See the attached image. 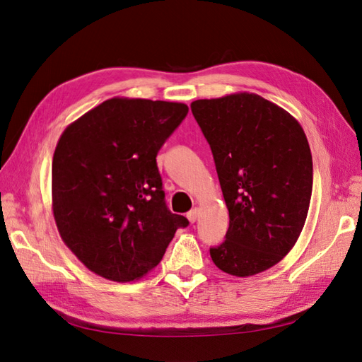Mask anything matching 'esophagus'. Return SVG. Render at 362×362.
I'll use <instances>...</instances> for the list:
<instances>
[{"mask_svg": "<svg viewBox=\"0 0 362 362\" xmlns=\"http://www.w3.org/2000/svg\"><path fill=\"white\" fill-rule=\"evenodd\" d=\"M198 216H199V210H198V208H193V210H190V211L187 213V218L190 221V223H194L196 218H198Z\"/></svg>", "mask_w": 362, "mask_h": 362, "instance_id": "obj_1", "label": "esophagus"}]
</instances>
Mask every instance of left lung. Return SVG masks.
Listing matches in <instances>:
<instances>
[{"label": "left lung", "mask_w": 362, "mask_h": 362, "mask_svg": "<svg viewBox=\"0 0 362 362\" xmlns=\"http://www.w3.org/2000/svg\"><path fill=\"white\" fill-rule=\"evenodd\" d=\"M211 148L229 211L214 264L234 276L275 266L298 242L313 192L308 140L290 113L255 93L190 105Z\"/></svg>", "instance_id": "1"}]
</instances>
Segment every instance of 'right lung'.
<instances>
[{"instance_id": "obj_1", "label": "right lung", "mask_w": 362, "mask_h": 362, "mask_svg": "<svg viewBox=\"0 0 362 362\" xmlns=\"http://www.w3.org/2000/svg\"><path fill=\"white\" fill-rule=\"evenodd\" d=\"M189 113L180 103L112 98L75 120L52 158L63 242L105 279H139L189 221L164 201L157 154Z\"/></svg>"}]
</instances>
